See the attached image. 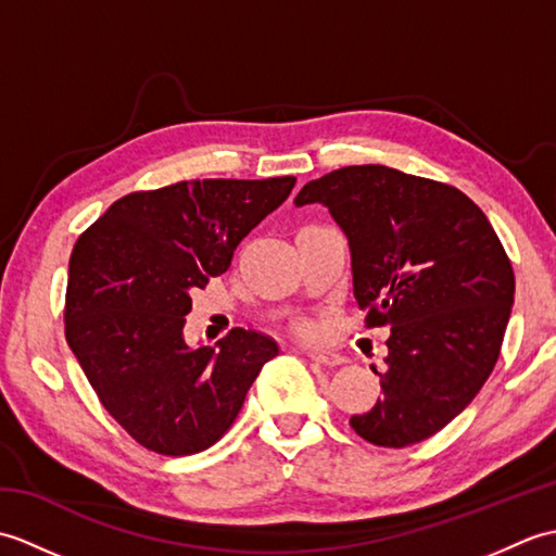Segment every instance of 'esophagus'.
I'll use <instances>...</instances> for the list:
<instances>
[{
  "mask_svg": "<svg viewBox=\"0 0 556 556\" xmlns=\"http://www.w3.org/2000/svg\"><path fill=\"white\" fill-rule=\"evenodd\" d=\"M308 358L317 365H325V368H334V365L344 363V356H339V353L332 351H308Z\"/></svg>",
  "mask_w": 556,
  "mask_h": 556,
  "instance_id": "1",
  "label": "esophagus"
}]
</instances>
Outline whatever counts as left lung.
Here are the masks:
<instances>
[{
    "mask_svg": "<svg viewBox=\"0 0 556 556\" xmlns=\"http://www.w3.org/2000/svg\"><path fill=\"white\" fill-rule=\"evenodd\" d=\"M346 233L353 296L368 327H392L382 396L351 428L377 446L418 444L452 422L488 382L514 305V269L473 200L382 164L305 184Z\"/></svg>",
    "mask_w": 556,
    "mask_h": 556,
    "instance_id": "8db88e82",
    "label": "left lung"
}]
</instances>
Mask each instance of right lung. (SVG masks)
<instances>
[{
	"label": "right lung",
	"instance_id": "right-lung-1",
	"mask_svg": "<svg viewBox=\"0 0 556 556\" xmlns=\"http://www.w3.org/2000/svg\"><path fill=\"white\" fill-rule=\"evenodd\" d=\"M293 176L203 179L128 193L78 236L66 341L110 416L150 452L188 456L239 416L275 339L236 327L217 349L184 341L191 293L289 198Z\"/></svg>",
	"mask_w": 556,
	"mask_h": 556
}]
</instances>
